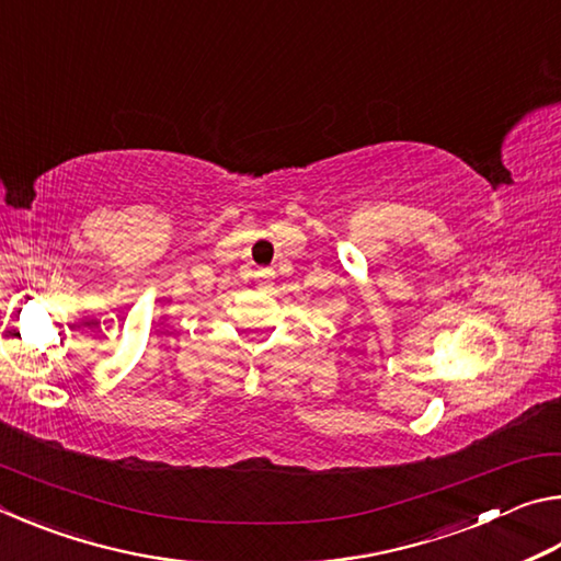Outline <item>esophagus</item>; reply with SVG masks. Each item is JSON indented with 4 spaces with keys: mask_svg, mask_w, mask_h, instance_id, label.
Returning <instances> with one entry per match:
<instances>
[{
    "mask_svg": "<svg viewBox=\"0 0 561 561\" xmlns=\"http://www.w3.org/2000/svg\"><path fill=\"white\" fill-rule=\"evenodd\" d=\"M260 277H270V272H260Z\"/></svg>",
    "mask_w": 561,
    "mask_h": 561,
    "instance_id": "esophagus-1",
    "label": "esophagus"
}]
</instances>
